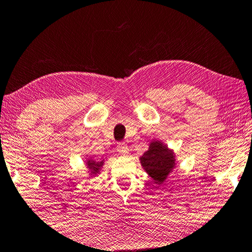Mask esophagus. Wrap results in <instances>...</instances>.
I'll return each instance as SVG.
<instances>
[{
    "instance_id": "1",
    "label": "esophagus",
    "mask_w": 252,
    "mask_h": 252,
    "mask_svg": "<svg viewBox=\"0 0 252 252\" xmlns=\"http://www.w3.org/2000/svg\"><path fill=\"white\" fill-rule=\"evenodd\" d=\"M116 150H118L119 154L122 155V157H126V155L129 154V147H127V145L125 143H120L118 145V147H116Z\"/></svg>"
}]
</instances>
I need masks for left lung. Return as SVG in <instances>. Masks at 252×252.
<instances>
[{
  "label": "left lung",
  "instance_id": "obj_1",
  "mask_svg": "<svg viewBox=\"0 0 252 252\" xmlns=\"http://www.w3.org/2000/svg\"><path fill=\"white\" fill-rule=\"evenodd\" d=\"M175 155L165 145L152 141L147 152L140 158V163L157 184H162L175 168Z\"/></svg>",
  "mask_w": 252,
  "mask_h": 252
}]
</instances>
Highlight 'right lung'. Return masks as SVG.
Masks as SVG:
<instances>
[{"instance_id":"1","label":"right lung","mask_w":252,"mask_h":252,"mask_svg":"<svg viewBox=\"0 0 252 252\" xmlns=\"http://www.w3.org/2000/svg\"><path fill=\"white\" fill-rule=\"evenodd\" d=\"M102 164H104V161L99 162V161L91 160V158L87 161V165L91 171V175H97V173L99 172V170H100V168L102 166Z\"/></svg>"}]
</instances>
